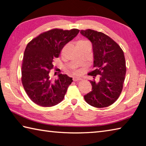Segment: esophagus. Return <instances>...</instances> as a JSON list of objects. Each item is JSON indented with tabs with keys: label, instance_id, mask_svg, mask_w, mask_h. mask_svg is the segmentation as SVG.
<instances>
[{
	"label": "esophagus",
	"instance_id": "obj_1",
	"mask_svg": "<svg viewBox=\"0 0 146 146\" xmlns=\"http://www.w3.org/2000/svg\"><path fill=\"white\" fill-rule=\"evenodd\" d=\"M81 80H82V78H78V77H73V80L75 82H78V81H80Z\"/></svg>",
	"mask_w": 146,
	"mask_h": 146
}]
</instances>
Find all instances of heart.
Masks as SVG:
<instances>
[{
  "mask_svg": "<svg viewBox=\"0 0 146 146\" xmlns=\"http://www.w3.org/2000/svg\"><path fill=\"white\" fill-rule=\"evenodd\" d=\"M82 41H78V42H82ZM75 73H78V71H75Z\"/></svg>",
  "mask_w": 146,
  "mask_h": 146,
  "instance_id": "heart-1",
  "label": "heart"
}]
</instances>
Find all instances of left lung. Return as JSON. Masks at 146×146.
I'll return each mask as SVG.
<instances>
[{
    "label": "left lung",
    "mask_w": 146,
    "mask_h": 146,
    "mask_svg": "<svg viewBox=\"0 0 146 146\" xmlns=\"http://www.w3.org/2000/svg\"><path fill=\"white\" fill-rule=\"evenodd\" d=\"M80 33L92 44L95 69L88 75L100 76L98 82L90 80L92 91L85 95L84 99L92 107H108L118 99L123 90L126 72L124 52L104 33L92 29L82 30Z\"/></svg>",
    "instance_id": "8db88e82"
}]
</instances>
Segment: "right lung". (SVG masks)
Masks as SVG:
<instances>
[{
	"label": "right lung",
	"instance_id": "right-lung-1",
	"mask_svg": "<svg viewBox=\"0 0 146 146\" xmlns=\"http://www.w3.org/2000/svg\"><path fill=\"white\" fill-rule=\"evenodd\" d=\"M80 30L54 29L39 34L27 44L22 66V82L26 93L41 107H52L61 102L73 82L67 75H60L52 82L50 70L54 58L63 47L77 36Z\"/></svg>",
	"mask_w": 146,
	"mask_h": 146
}]
</instances>
